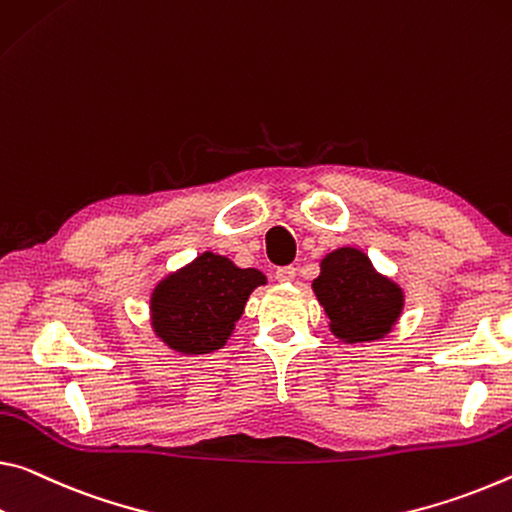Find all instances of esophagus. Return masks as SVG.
Returning a JSON list of instances; mask_svg holds the SVG:
<instances>
[{
	"label": "esophagus",
	"instance_id": "1",
	"mask_svg": "<svg viewBox=\"0 0 512 512\" xmlns=\"http://www.w3.org/2000/svg\"><path fill=\"white\" fill-rule=\"evenodd\" d=\"M275 278H278V282H291L296 278V269L294 266H280V269H275Z\"/></svg>",
	"mask_w": 512,
	"mask_h": 512
}]
</instances>
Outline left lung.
Instances as JSON below:
<instances>
[{"instance_id":"left-lung-1","label":"left lung","mask_w":512,"mask_h":512,"mask_svg":"<svg viewBox=\"0 0 512 512\" xmlns=\"http://www.w3.org/2000/svg\"><path fill=\"white\" fill-rule=\"evenodd\" d=\"M312 287L332 332L346 342L387 335L403 307L401 289L373 271L369 257L355 248H339L323 259Z\"/></svg>"}]
</instances>
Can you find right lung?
I'll return each mask as SVG.
<instances>
[{
	"instance_id": "obj_1",
	"label": "right lung",
	"mask_w": 512,
	"mask_h": 512,
	"mask_svg": "<svg viewBox=\"0 0 512 512\" xmlns=\"http://www.w3.org/2000/svg\"><path fill=\"white\" fill-rule=\"evenodd\" d=\"M264 282L262 273L239 269L227 257L200 255L154 289L150 305L154 332L173 351L212 353L225 346L250 291Z\"/></svg>"
}]
</instances>
